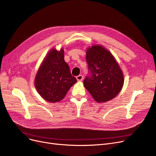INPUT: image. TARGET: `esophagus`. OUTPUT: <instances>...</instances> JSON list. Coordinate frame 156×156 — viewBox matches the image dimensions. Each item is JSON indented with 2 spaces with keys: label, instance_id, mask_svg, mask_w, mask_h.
<instances>
[{
  "label": "esophagus",
  "instance_id": "34e87169",
  "mask_svg": "<svg viewBox=\"0 0 156 156\" xmlns=\"http://www.w3.org/2000/svg\"><path fill=\"white\" fill-rule=\"evenodd\" d=\"M76 79H77V81H83V76L82 75H78V76L76 77Z\"/></svg>",
  "mask_w": 156,
  "mask_h": 156
}]
</instances>
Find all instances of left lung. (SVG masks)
Returning <instances> with one entry per match:
<instances>
[{
	"mask_svg": "<svg viewBox=\"0 0 156 156\" xmlns=\"http://www.w3.org/2000/svg\"><path fill=\"white\" fill-rule=\"evenodd\" d=\"M88 75L84 86L97 102L116 97L124 84V75L115 58L102 46L93 45L87 51Z\"/></svg>",
	"mask_w": 156,
	"mask_h": 156,
	"instance_id": "1",
	"label": "left lung"
}]
</instances>
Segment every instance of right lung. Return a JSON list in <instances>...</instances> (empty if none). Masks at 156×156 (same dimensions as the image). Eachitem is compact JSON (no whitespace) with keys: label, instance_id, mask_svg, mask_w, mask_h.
I'll return each instance as SVG.
<instances>
[{"label":"right lung","instance_id":"obj_1","mask_svg":"<svg viewBox=\"0 0 156 156\" xmlns=\"http://www.w3.org/2000/svg\"><path fill=\"white\" fill-rule=\"evenodd\" d=\"M77 82L68 64L64 61V50L50 51L41 64L35 77V87L45 100L60 101Z\"/></svg>","mask_w":156,"mask_h":156}]
</instances>
